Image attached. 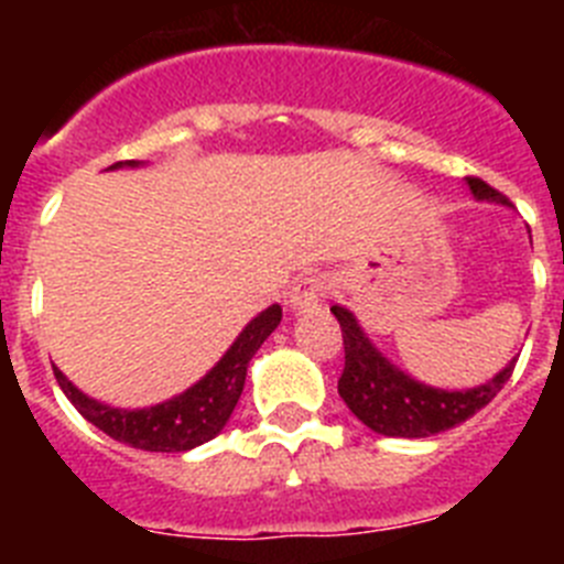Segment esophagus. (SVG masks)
<instances>
[{"instance_id":"1","label":"esophagus","mask_w":564,"mask_h":564,"mask_svg":"<svg viewBox=\"0 0 564 564\" xmlns=\"http://www.w3.org/2000/svg\"><path fill=\"white\" fill-rule=\"evenodd\" d=\"M327 291H330L327 276H322V273H305L291 288V293H288V305H291V311H307V307H316L327 296Z\"/></svg>"}]
</instances>
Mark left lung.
<instances>
[{
    "label": "left lung",
    "mask_w": 564,
    "mask_h": 564,
    "mask_svg": "<svg viewBox=\"0 0 564 564\" xmlns=\"http://www.w3.org/2000/svg\"><path fill=\"white\" fill-rule=\"evenodd\" d=\"M468 188L477 200L508 206L506 194L491 188L480 177H468ZM330 311L341 325L344 338V370L338 378V395L350 406L352 415L378 435L430 437L452 430L480 412L486 403H491V398L502 390V383L514 372L517 358L480 387L455 392L435 390L387 361L372 347L370 338L364 336L356 316L347 307L333 305Z\"/></svg>",
    "instance_id": "8db88e82"
}]
</instances>
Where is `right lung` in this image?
Segmentation results:
<instances>
[{
  "mask_svg": "<svg viewBox=\"0 0 564 564\" xmlns=\"http://www.w3.org/2000/svg\"><path fill=\"white\" fill-rule=\"evenodd\" d=\"M115 166H123V163H115ZM127 166H138V163L127 161ZM279 322H282V307L271 305L268 311H262L248 322V327L239 333L226 356L214 364L200 381L181 395H174L172 401L147 406V410H115L96 398L84 395L78 387L64 378L58 367L53 372L73 406L112 441H121L143 452H188L220 435L242 395V387H246L248 361L262 347V341L276 330Z\"/></svg>",
  "mask_w": 564,
  "mask_h": 564,
  "instance_id": "obj_1",
  "label": "right lung"
}]
</instances>
